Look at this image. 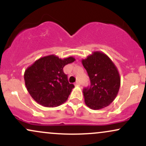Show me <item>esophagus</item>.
Returning <instances> with one entry per match:
<instances>
[{
	"instance_id": "1",
	"label": "esophagus",
	"mask_w": 146,
	"mask_h": 146,
	"mask_svg": "<svg viewBox=\"0 0 146 146\" xmlns=\"http://www.w3.org/2000/svg\"><path fill=\"white\" fill-rule=\"evenodd\" d=\"M75 86H79V85H80V82L79 81H77L75 83Z\"/></svg>"
}]
</instances>
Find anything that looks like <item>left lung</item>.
Returning a JSON list of instances; mask_svg holds the SVG:
<instances>
[{
  "label": "left lung",
  "mask_w": 146,
  "mask_h": 146,
  "mask_svg": "<svg viewBox=\"0 0 146 146\" xmlns=\"http://www.w3.org/2000/svg\"><path fill=\"white\" fill-rule=\"evenodd\" d=\"M90 80L89 87L83 90L85 104L93 110L108 106L119 90L121 78L113 62L103 52L95 51L82 60Z\"/></svg>",
  "instance_id": "1"
}]
</instances>
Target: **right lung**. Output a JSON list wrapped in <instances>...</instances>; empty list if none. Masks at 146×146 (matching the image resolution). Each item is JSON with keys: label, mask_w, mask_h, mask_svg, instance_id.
I'll return each instance as SVG.
<instances>
[{"label": "right lung", "mask_w": 146, "mask_h": 146, "mask_svg": "<svg viewBox=\"0 0 146 146\" xmlns=\"http://www.w3.org/2000/svg\"><path fill=\"white\" fill-rule=\"evenodd\" d=\"M75 60L72 56L61 59L49 55L29 66L25 70L24 78L31 98L45 107H56L64 103L75 86L68 82L63 68Z\"/></svg>", "instance_id": "obj_1"}]
</instances>
